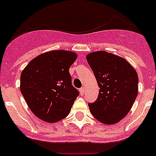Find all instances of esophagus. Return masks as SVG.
<instances>
[{
    "label": "esophagus",
    "instance_id": "34e87169",
    "mask_svg": "<svg viewBox=\"0 0 156 156\" xmlns=\"http://www.w3.org/2000/svg\"><path fill=\"white\" fill-rule=\"evenodd\" d=\"M80 94L81 95L84 94V92H85L84 87H81L80 89Z\"/></svg>",
    "mask_w": 156,
    "mask_h": 156
}]
</instances>
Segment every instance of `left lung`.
<instances>
[{
    "label": "left lung",
    "instance_id": "8db88e82",
    "mask_svg": "<svg viewBox=\"0 0 156 156\" xmlns=\"http://www.w3.org/2000/svg\"><path fill=\"white\" fill-rule=\"evenodd\" d=\"M86 58L100 87L97 101L89 104L90 112L104 124H115L127 115L137 98V72L125 58L105 51L89 53Z\"/></svg>",
    "mask_w": 156,
    "mask_h": 156
}]
</instances>
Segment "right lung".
Instances as JSON below:
<instances>
[{"label":"right lung","instance_id":"obj_1","mask_svg":"<svg viewBox=\"0 0 156 156\" xmlns=\"http://www.w3.org/2000/svg\"><path fill=\"white\" fill-rule=\"evenodd\" d=\"M76 58L77 54L70 51H51L32 59L23 70L20 90L37 118L52 123L69 114L79 95L69 72Z\"/></svg>","mask_w":156,"mask_h":156}]
</instances>
